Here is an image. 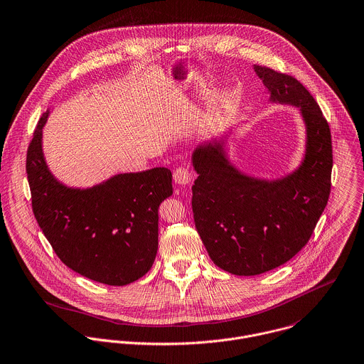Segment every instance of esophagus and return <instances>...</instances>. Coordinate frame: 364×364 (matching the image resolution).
<instances>
[{
    "label": "esophagus",
    "instance_id": "esophagus-1",
    "mask_svg": "<svg viewBox=\"0 0 364 364\" xmlns=\"http://www.w3.org/2000/svg\"><path fill=\"white\" fill-rule=\"evenodd\" d=\"M173 181L178 183V185H189L191 181H192V175H191V171L185 166H179L173 171Z\"/></svg>",
    "mask_w": 364,
    "mask_h": 364
}]
</instances>
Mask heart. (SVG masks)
<instances>
[{"instance_id": "heart-1", "label": "heart", "mask_w": 364, "mask_h": 364, "mask_svg": "<svg viewBox=\"0 0 364 364\" xmlns=\"http://www.w3.org/2000/svg\"><path fill=\"white\" fill-rule=\"evenodd\" d=\"M223 97H225V93H223V92H216L215 96H213V103H215V106H218V105L223 100Z\"/></svg>"}]
</instances>
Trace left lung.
<instances>
[{
  "label": "left lung",
  "instance_id": "1",
  "mask_svg": "<svg viewBox=\"0 0 364 364\" xmlns=\"http://www.w3.org/2000/svg\"><path fill=\"white\" fill-rule=\"evenodd\" d=\"M269 103L299 110L305 124L301 164L277 179L247 175L229 158V132L198 145L192 165L196 230L212 261L235 275H258L291 259L322 216L332 175L329 124L311 93L292 76L254 65Z\"/></svg>",
  "mask_w": 364,
  "mask_h": 364
}]
</instances>
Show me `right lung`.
Here are the masks:
<instances>
[{"label":"right lung","mask_w":364,"mask_h":364,"mask_svg":"<svg viewBox=\"0 0 364 364\" xmlns=\"http://www.w3.org/2000/svg\"><path fill=\"white\" fill-rule=\"evenodd\" d=\"M42 114L26 154L32 210L56 255L96 282L122 287L145 275L158 250V209L172 195L168 168L117 173L90 188L62 183L49 169Z\"/></svg>","instance_id":"right-lung-1"}]
</instances>
